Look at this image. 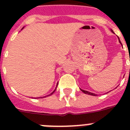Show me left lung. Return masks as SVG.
Returning <instances> with one entry per match:
<instances>
[{"label": "left lung", "instance_id": "left-lung-1", "mask_svg": "<svg viewBox=\"0 0 130 130\" xmlns=\"http://www.w3.org/2000/svg\"><path fill=\"white\" fill-rule=\"evenodd\" d=\"M111 32H113V31H112V30H111ZM118 38H119V37H118ZM119 42H120V43H121V45H122V43H121V42H120V39L119 38ZM80 89H81V88H80ZM81 90L83 92H84L85 94H87L92 95V96H97V94H94V93L90 92H88V91H87V90H82V89H81Z\"/></svg>", "mask_w": 130, "mask_h": 130}]
</instances>
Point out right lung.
Listing matches in <instances>:
<instances>
[{
	"label": "right lung",
	"mask_w": 130,
	"mask_h": 130,
	"mask_svg": "<svg viewBox=\"0 0 130 130\" xmlns=\"http://www.w3.org/2000/svg\"><path fill=\"white\" fill-rule=\"evenodd\" d=\"M23 28H22V29H23ZM57 85H58V83H57ZM57 87H56V88H55V90H54V91H53V92H51V94H50L47 95V96H43V97H47V96H51V95H52V94H53V93H54V92H55V90H56V89H57Z\"/></svg>",
	"instance_id": "obj_1"
}]
</instances>
